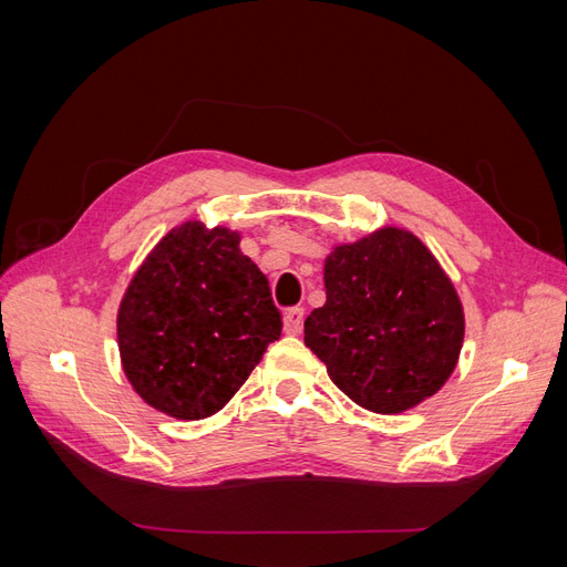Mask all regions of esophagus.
Masks as SVG:
<instances>
[{"mask_svg": "<svg viewBox=\"0 0 567 567\" xmlns=\"http://www.w3.org/2000/svg\"><path fill=\"white\" fill-rule=\"evenodd\" d=\"M302 321H305V310L302 307H290V310H286L284 315V331L296 336L302 331Z\"/></svg>", "mask_w": 567, "mask_h": 567, "instance_id": "esophagus-1", "label": "esophagus"}]
</instances>
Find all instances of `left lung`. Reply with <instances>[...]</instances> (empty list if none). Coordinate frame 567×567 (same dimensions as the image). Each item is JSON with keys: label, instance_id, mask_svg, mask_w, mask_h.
I'll list each match as a JSON object with an SVG mask.
<instances>
[{"label": "left lung", "instance_id": "left-lung-1", "mask_svg": "<svg viewBox=\"0 0 567 567\" xmlns=\"http://www.w3.org/2000/svg\"><path fill=\"white\" fill-rule=\"evenodd\" d=\"M326 302L305 319V346L352 402L400 414L450 379L463 310L447 274L414 234L385 227L338 246L323 265Z\"/></svg>", "mask_w": 567, "mask_h": 567}]
</instances>
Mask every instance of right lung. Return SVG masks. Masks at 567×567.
Here are the masks:
<instances>
[{
  "label": "right lung",
  "mask_w": 567,
  "mask_h": 567,
  "mask_svg": "<svg viewBox=\"0 0 567 567\" xmlns=\"http://www.w3.org/2000/svg\"><path fill=\"white\" fill-rule=\"evenodd\" d=\"M279 336L269 281L238 250V234L203 221L161 238L117 310L127 381L146 404L182 421L225 406Z\"/></svg>",
  "instance_id": "obj_1"
}]
</instances>
